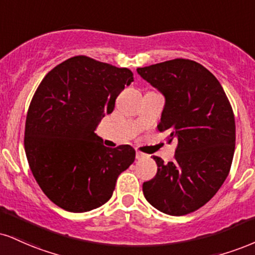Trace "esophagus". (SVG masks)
Masks as SVG:
<instances>
[{"label":"esophagus","mask_w":255,"mask_h":255,"mask_svg":"<svg viewBox=\"0 0 255 255\" xmlns=\"http://www.w3.org/2000/svg\"><path fill=\"white\" fill-rule=\"evenodd\" d=\"M135 157H136L137 160H139V159H143V158H146L147 155L145 154V153H142V152H140V151H136V153H135Z\"/></svg>","instance_id":"esophagus-1"}]
</instances>
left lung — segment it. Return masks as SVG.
<instances>
[{"instance_id":"left-lung-1","label":"left lung","mask_w":255,"mask_h":255,"mask_svg":"<svg viewBox=\"0 0 255 255\" xmlns=\"http://www.w3.org/2000/svg\"><path fill=\"white\" fill-rule=\"evenodd\" d=\"M137 73L164 94L158 125L168 143L178 140L174 160L153 155L158 171L142 191L149 204L173 216L207 204L225 183L235 149V119L222 85L203 65L190 59L139 67Z\"/></svg>"}]
</instances>
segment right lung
Masks as SVG:
<instances>
[{
	"instance_id": "right-lung-1",
	"label": "right lung",
	"mask_w": 255,
	"mask_h": 255,
	"mask_svg": "<svg viewBox=\"0 0 255 255\" xmlns=\"http://www.w3.org/2000/svg\"><path fill=\"white\" fill-rule=\"evenodd\" d=\"M131 82L126 67L76 56L52 69L33 95L24 151L40 189L61 209L84 213L107 203L133 164V147L109 148L94 133Z\"/></svg>"
}]
</instances>
